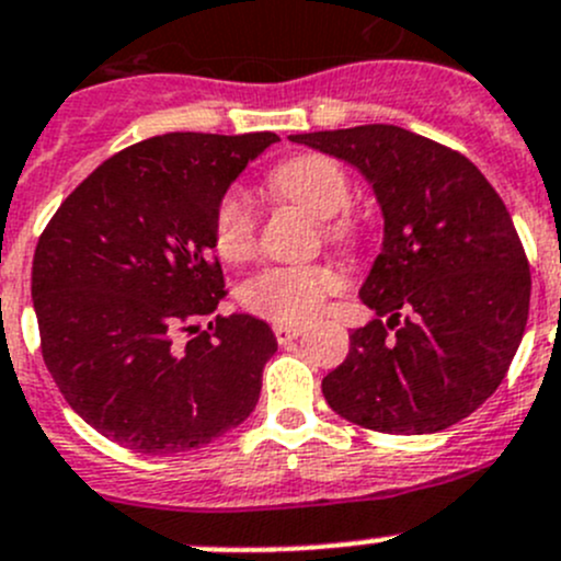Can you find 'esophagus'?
I'll list each match as a JSON object with an SVG mask.
<instances>
[{
	"label": "esophagus",
	"instance_id": "obj_1",
	"mask_svg": "<svg viewBox=\"0 0 561 561\" xmlns=\"http://www.w3.org/2000/svg\"><path fill=\"white\" fill-rule=\"evenodd\" d=\"M301 333H304V328L293 325V322H276V325H274V336H276V342H279V344L293 342V339H298Z\"/></svg>",
	"mask_w": 561,
	"mask_h": 561
}]
</instances>
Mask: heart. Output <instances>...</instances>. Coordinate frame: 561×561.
<instances>
[{"label": "heart", "instance_id": "heart-1", "mask_svg": "<svg viewBox=\"0 0 561 561\" xmlns=\"http://www.w3.org/2000/svg\"><path fill=\"white\" fill-rule=\"evenodd\" d=\"M271 190L325 219V233L333 241H350L353 222L342 217L350 206V179L336 160L322 154H301L282 162L268 179ZM257 217L244 192H225L214 211V247L225 263H244L254 252ZM342 287L336 268L312 265H268L249 276L241 287V304L252 314L274 322H304L314 317L331 293Z\"/></svg>", "mask_w": 561, "mask_h": 561}]
</instances>
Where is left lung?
Listing matches in <instances>:
<instances>
[{
  "mask_svg": "<svg viewBox=\"0 0 561 561\" xmlns=\"http://www.w3.org/2000/svg\"><path fill=\"white\" fill-rule=\"evenodd\" d=\"M371 184L382 247L360 285L377 317L322 380L347 421L434 434L505 380L529 317V263L505 203L458 151L393 124L290 135Z\"/></svg>",
  "mask_w": 561,
  "mask_h": 561,
  "instance_id": "obj_1",
  "label": "left lung"
}]
</instances>
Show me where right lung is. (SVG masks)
<instances>
[{
    "label": "right lung",
    "mask_w": 561,
    "mask_h": 561,
    "mask_svg": "<svg viewBox=\"0 0 561 561\" xmlns=\"http://www.w3.org/2000/svg\"><path fill=\"white\" fill-rule=\"evenodd\" d=\"M279 135L168 133L105 160L39 236L32 301L67 404L138 454H184L244 423L276 353L225 296L214 211ZM211 316L206 332L197 319ZM196 336L174 344V333Z\"/></svg>",
    "instance_id": "right-lung-1"
}]
</instances>
